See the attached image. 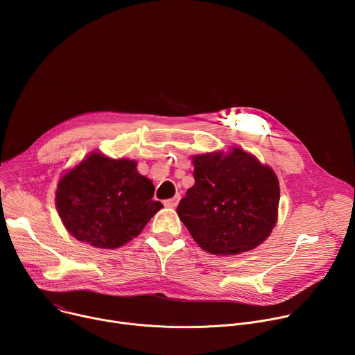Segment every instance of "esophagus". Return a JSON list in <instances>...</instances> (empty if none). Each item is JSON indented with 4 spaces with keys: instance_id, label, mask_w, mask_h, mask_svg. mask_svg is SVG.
<instances>
[{
    "instance_id": "34e87169",
    "label": "esophagus",
    "mask_w": 355,
    "mask_h": 355,
    "mask_svg": "<svg viewBox=\"0 0 355 355\" xmlns=\"http://www.w3.org/2000/svg\"><path fill=\"white\" fill-rule=\"evenodd\" d=\"M180 199H181V195H180V193H177L174 198L164 200V205H166V207H168V208H175V207L178 205Z\"/></svg>"
}]
</instances>
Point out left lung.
<instances>
[{
    "label": "left lung",
    "mask_w": 355,
    "mask_h": 355,
    "mask_svg": "<svg viewBox=\"0 0 355 355\" xmlns=\"http://www.w3.org/2000/svg\"><path fill=\"white\" fill-rule=\"evenodd\" d=\"M195 184L177 214L208 252L232 256L261 244L277 222L279 185L275 173L241 148L193 157Z\"/></svg>",
    "instance_id": "1"
}]
</instances>
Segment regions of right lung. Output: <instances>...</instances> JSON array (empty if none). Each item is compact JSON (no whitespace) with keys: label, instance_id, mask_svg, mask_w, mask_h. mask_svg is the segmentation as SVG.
Instances as JSON below:
<instances>
[{"label":"right lung","instance_id":"obj_1","mask_svg":"<svg viewBox=\"0 0 355 355\" xmlns=\"http://www.w3.org/2000/svg\"><path fill=\"white\" fill-rule=\"evenodd\" d=\"M155 185L128 159L92 153L59 182L56 205L66 229L98 248H116L136 237L162 209Z\"/></svg>","mask_w":355,"mask_h":355}]
</instances>
